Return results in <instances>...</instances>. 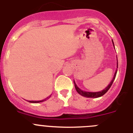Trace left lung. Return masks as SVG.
Returning a JSON list of instances; mask_svg holds the SVG:
<instances>
[{
	"label": "left lung",
	"instance_id": "8db88e82",
	"mask_svg": "<svg viewBox=\"0 0 133 133\" xmlns=\"http://www.w3.org/2000/svg\"><path fill=\"white\" fill-rule=\"evenodd\" d=\"M112 44H113L114 48H115V44H114L113 41H112ZM117 69H118V61H117V69H116L115 74H114L113 78H112V79L111 80L110 83L108 84L107 87L106 88H104L103 90H101V91H98V92H88V91H84V90H81L79 87H77V84L75 83V81H74V84H75V89H76V90H77V92H78L79 95H81V96H83V97H87V98H98V97H102L103 95H104V94L106 93L108 90H109V89H110L111 85H112L113 81H115V77H116V75H117Z\"/></svg>",
	"mask_w": 133,
	"mask_h": 133
}]
</instances>
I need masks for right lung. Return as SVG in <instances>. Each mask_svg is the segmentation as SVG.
Wrapping results in <instances>:
<instances>
[{"label": "right lung", "instance_id": "1", "mask_svg": "<svg viewBox=\"0 0 133 133\" xmlns=\"http://www.w3.org/2000/svg\"><path fill=\"white\" fill-rule=\"evenodd\" d=\"M50 97V96H49V97H47L46 98H44L43 100H41V101H29V103H41V102H44L45 101H46L47 99H49V98Z\"/></svg>", "mask_w": 133, "mask_h": 133}]
</instances>
